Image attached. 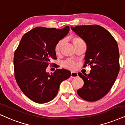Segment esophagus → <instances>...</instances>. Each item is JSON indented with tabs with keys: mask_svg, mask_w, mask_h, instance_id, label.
<instances>
[{
	"mask_svg": "<svg viewBox=\"0 0 125 125\" xmlns=\"http://www.w3.org/2000/svg\"><path fill=\"white\" fill-rule=\"evenodd\" d=\"M78 76V73L75 72H71V75L70 77L72 78H75V77H77Z\"/></svg>",
	"mask_w": 125,
	"mask_h": 125,
	"instance_id": "esophagus-1",
	"label": "esophagus"
}]
</instances>
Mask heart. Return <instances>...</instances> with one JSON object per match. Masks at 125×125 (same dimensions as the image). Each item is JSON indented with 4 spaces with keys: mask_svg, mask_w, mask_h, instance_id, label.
<instances>
[{
    "mask_svg": "<svg viewBox=\"0 0 125 125\" xmlns=\"http://www.w3.org/2000/svg\"><path fill=\"white\" fill-rule=\"evenodd\" d=\"M71 42H72L73 44L74 45V47H75L76 45H78V44L83 43L84 42L83 40L81 38L77 37V36H73L70 38ZM64 43V40H59L57 43L55 45V48H54V51L56 55H59L60 52H61L62 47L63 44ZM63 66L64 67L67 68V69H74L76 67V64L75 62H74L73 61H70V60H67L66 62H64L63 63Z\"/></svg>",
    "mask_w": 125,
    "mask_h": 125,
    "instance_id": "obj_1",
    "label": "heart"
}]
</instances>
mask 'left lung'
<instances>
[{"instance_id": "left-lung-1", "label": "left lung", "mask_w": 125, "mask_h": 125, "mask_svg": "<svg viewBox=\"0 0 125 125\" xmlns=\"http://www.w3.org/2000/svg\"><path fill=\"white\" fill-rule=\"evenodd\" d=\"M87 45L84 66H91L90 73L78 74L84 84L77 91L83 100L95 102L110 91L119 72L117 42L111 33L97 25L71 26Z\"/></svg>"}]
</instances>
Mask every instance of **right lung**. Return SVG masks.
<instances>
[{"instance_id": "1", "label": "right lung", "mask_w": 125, "mask_h": 125, "mask_svg": "<svg viewBox=\"0 0 125 125\" xmlns=\"http://www.w3.org/2000/svg\"><path fill=\"white\" fill-rule=\"evenodd\" d=\"M70 31L37 27L22 36L14 56L15 78L19 87L29 99L45 103L56 96L59 85L70 77L66 69H56L53 74L46 72L51 59H56L55 45Z\"/></svg>"}]
</instances>
